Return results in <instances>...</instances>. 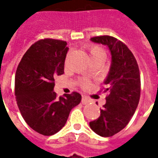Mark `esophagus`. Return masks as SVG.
Listing matches in <instances>:
<instances>
[{
	"label": "esophagus",
	"instance_id": "34e87169",
	"mask_svg": "<svg viewBox=\"0 0 158 158\" xmlns=\"http://www.w3.org/2000/svg\"><path fill=\"white\" fill-rule=\"evenodd\" d=\"M82 103L83 104H87V103H89V102H90V100L87 97V96H83L82 97Z\"/></svg>",
	"mask_w": 158,
	"mask_h": 158
}]
</instances>
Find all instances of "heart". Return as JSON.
<instances>
[{
  "label": "heart",
  "mask_w": 158,
  "mask_h": 158,
  "mask_svg": "<svg viewBox=\"0 0 158 158\" xmlns=\"http://www.w3.org/2000/svg\"><path fill=\"white\" fill-rule=\"evenodd\" d=\"M88 52H89L90 61H91V60H95V59H101V60H103V59L105 58V56H106V52H105V50H104L102 47L99 46V45H89V46H88ZM83 86H84L85 88H87V87H88V84L86 82H84Z\"/></svg>",
  "instance_id": "b5f03b06"
}]
</instances>
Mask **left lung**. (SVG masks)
Returning <instances> with one entry per match:
<instances>
[{
  "instance_id": "1",
  "label": "left lung",
  "mask_w": 158,
  "mask_h": 158,
  "mask_svg": "<svg viewBox=\"0 0 158 158\" xmlns=\"http://www.w3.org/2000/svg\"><path fill=\"white\" fill-rule=\"evenodd\" d=\"M91 40L108 46L112 64L104 84L108 91L106 102L97 119L89 127L97 135L110 137L124 129L138 106L140 96V76L135 56L127 45L113 36L92 37Z\"/></svg>"
}]
</instances>
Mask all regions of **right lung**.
Returning <instances> with one entry per match:
<instances>
[{
	"label": "right lung",
	"instance_id": "1",
	"mask_svg": "<svg viewBox=\"0 0 158 158\" xmlns=\"http://www.w3.org/2000/svg\"><path fill=\"white\" fill-rule=\"evenodd\" d=\"M67 42L44 39L33 44L19 62L15 75L17 104L28 125L43 135L62 129L70 111L81 102L78 92L57 97L56 76L64 73Z\"/></svg>",
	"mask_w": 158,
	"mask_h": 158
}]
</instances>
